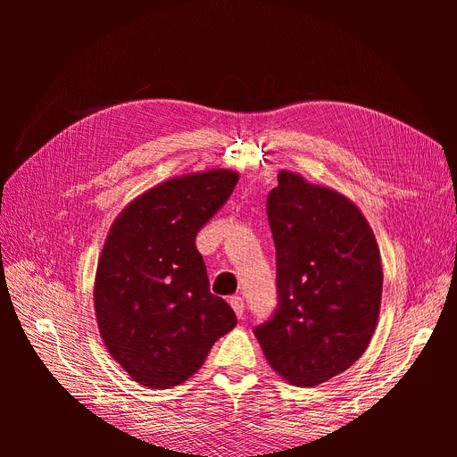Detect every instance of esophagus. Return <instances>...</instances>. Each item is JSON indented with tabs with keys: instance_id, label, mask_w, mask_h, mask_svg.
I'll return each instance as SVG.
<instances>
[{
	"instance_id": "1",
	"label": "esophagus",
	"mask_w": 457,
	"mask_h": 457,
	"mask_svg": "<svg viewBox=\"0 0 457 457\" xmlns=\"http://www.w3.org/2000/svg\"><path fill=\"white\" fill-rule=\"evenodd\" d=\"M230 307L234 309V312H237L238 318L244 316V311H245V305H244V299L240 295H232L230 297Z\"/></svg>"
}]
</instances>
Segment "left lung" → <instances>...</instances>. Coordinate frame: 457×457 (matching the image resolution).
Segmentation results:
<instances>
[{
  "label": "left lung",
  "instance_id": "obj_1",
  "mask_svg": "<svg viewBox=\"0 0 457 457\" xmlns=\"http://www.w3.org/2000/svg\"><path fill=\"white\" fill-rule=\"evenodd\" d=\"M278 305L253 334L269 364L299 386L349 370L378 324L383 269L376 238L339 192L282 171L269 192Z\"/></svg>",
  "mask_w": 457,
  "mask_h": 457
}]
</instances>
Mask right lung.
<instances>
[{"label": "right lung", "mask_w": 457, "mask_h": 457, "mask_svg": "<svg viewBox=\"0 0 457 457\" xmlns=\"http://www.w3.org/2000/svg\"><path fill=\"white\" fill-rule=\"evenodd\" d=\"M228 170L170 179L133 200L110 228L95 278V312L108 353L154 389L183 383L237 326L210 292L200 228L230 198Z\"/></svg>", "instance_id": "1"}]
</instances>
